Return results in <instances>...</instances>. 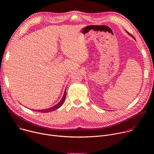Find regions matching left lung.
Listing matches in <instances>:
<instances>
[{"label":"left lung","instance_id":"1","mask_svg":"<svg viewBox=\"0 0 154 154\" xmlns=\"http://www.w3.org/2000/svg\"><path fill=\"white\" fill-rule=\"evenodd\" d=\"M126 32H127V33H128V35H130V36H131V37H133V38H134V39H135V38H134V36H132V35H131V34H130V33H128V32H127V31H126Z\"/></svg>","mask_w":154,"mask_h":154}]
</instances>
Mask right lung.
Segmentation results:
<instances>
[{"label": "right lung", "instance_id": "right-lung-1", "mask_svg": "<svg viewBox=\"0 0 154 154\" xmlns=\"http://www.w3.org/2000/svg\"><path fill=\"white\" fill-rule=\"evenodd\" d=\"M66 90H65L62 99H61V100H60L57 105H55V106H52V107H51V108H48V109H40V110H37V112H41V113H48V112H52V111L55 110V109L59 108L63 105V102H64V100H65V98H66ZM33 110L35 111L34 109H33ZM35 112H36V110H35Z\"/></svg>", "mask_w": 154, "mask_h": 154}]
</instances>
